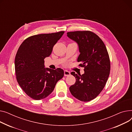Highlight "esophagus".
Segmentation results:
<instances>
[{
  "label": "esophagus",
  "instance_id": "obj_1",
  "mask_svg": "<svg viewBox=\"0 0 132 132\" xmlns=\"http://www.w3.org/2000/svg\"><path fill=\"white\" fill-rule=\"evenodd\" d=\"M64 76H69L70 75V72L68 71H67V70H64Z\"/></svg>",
  "mask_w": 132,
  "mask_h": 132
}]
</instances>
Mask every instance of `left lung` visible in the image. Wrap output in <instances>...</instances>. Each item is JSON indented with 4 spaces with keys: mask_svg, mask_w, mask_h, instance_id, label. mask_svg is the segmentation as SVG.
Returning a JSON list of instances; mask_svg holds the SVG:
<instances>
[{
    "mask_svg": "<svg viewBox=\"0 0 132 132\" xmlns=\"http://www.w3.org/2000/svg\"><path fill=\"white\" fill-rule=\"evenodd\" d=\"M67 36L78 45L80 54L77 59L84 67V73L76 74V79L70 87L71 94L84 102L93 100L104 88L110 71V62L106 48L97 35L89 31L67 32Z\"/></svg>",
    "mask_w": 132,
    "mask_h": 132,
    "instance_id": "1",
    "label": "left lung"
}]
</instances>
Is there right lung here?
<instances>
[{"label": "right lung", "mask_w": 132, "mask_h": 132, "mask_svg": "<svg viewBox=\"0 0 132 132\" xmlns=\"http://www.w3.org/2000/svg\"><path fill=\"white\" fill-rule=\"evenodd\" d=\"M64 33L34 35L20 45L15 59V73L20 86L31 98L40 100L47 97L63 78V70L45 68L44 59L51 55Z\"/></svg>", "instance_id": "right-lung-1"}]
</instances>
